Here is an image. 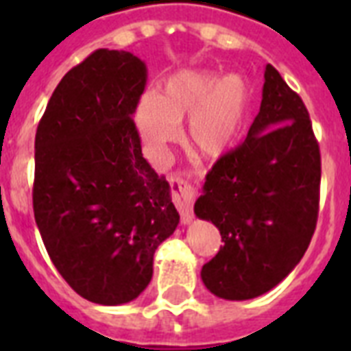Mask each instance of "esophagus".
<instances>
[{
	"label": "esophagus",
	"mask_w": 351,
	"mask_h": 351,
	"mask_svg": "<svg viewBox=\"0 0 351 351\" xmlns=\"http://www.w3.org/2000/svg\"><path fill=\"white\" fill-rule=\"evenodd\" d=\"M171 193H173V202L182 215V222L189 224L193 220V202H195L197 189L180 176H173L171 178Z\"/></svg>",
	"instance_id": "obj_1"
}]
</instances>
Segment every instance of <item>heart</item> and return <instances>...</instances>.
<instances>
[{
	"label": "heart",
	"mask_w": 351,
	"mask_h": 351,
	"mask_svg": "<svg viewBox=\"0 0 351 351\" xmlns=\"http://www.w3.org/2000/svg\"><path fill=\"white\" fill-rule=\"evenodd\" d=\"M250 85L240 74L219 78L211 71H180L165 80L156 96H145L136 125L151 151L165 153L187 123L186 142L204 160H219L239 140L250 111Z\"/></svg>",
	"instance_id": "1"
}]
</instances>
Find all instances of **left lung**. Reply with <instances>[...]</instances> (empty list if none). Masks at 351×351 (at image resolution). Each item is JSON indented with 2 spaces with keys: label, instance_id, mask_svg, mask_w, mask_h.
Returning <instances> with one entry per match:
<instances>
[{
  "label": "left lung",
  "instance_id": "left-lung-1",
  "mask_svg": "<svg viewBox=\"0 0 351 351\" xmlns=\"http://www.w3.org/2000/svg\"><path fill=\"white\" fill-rule=\"evenodd\" d=\"M321 151L304 101L267 63L244 143L217 160L195 202L222 242L202 280L226 300L264 295L304 256L319 215Z\"/></svg>",
  "mask_w": 351,
  "mask_h": 351
}]
</instances>
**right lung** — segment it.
<instances>
[{"mask_svg":"<svg viewBox=\"0 0 351 351\" xmlns=\"http://www.w3.org/2000/svg\"><path fill=\"white\" fill-rule=\"evenodd\" d=\"M145 84L140 58L98 49L63 76L36 131V224L60 275L96 304L136 299L180 222L132 120Z\"/></svg>","mask_w":351,"mask_h":351,"instance_id":"right-lung-1","label":"right lung"}]
</instances>
